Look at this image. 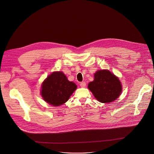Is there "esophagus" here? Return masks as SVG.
Wrapping results in <instances>:
<instances>
[{"label": "esophagus", "instance_id": "esophagus-1", "mask_svg": "<svg viewBox=\"0 0 154 154\" xmlns=\"http://www.w3.org/2000/svg\"><path fill=\"white\" fill-rule=\"evenodd\" d=\"M80 86H81L82 88H85V86H86V83H85V82H81V83H80Z\"/></svg>", "mask_w": 154, "mask_h": 154}]
</instances>
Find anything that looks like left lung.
Masks as SVG:
<instances>
[{
    "label": "left lung",
    "instance_id": "obj_1",
    "mask_svg": "<svg viewBox=\"0 0 154 154\" xmlns=\"http://www.w3.org/2000/svg\"><path fill=\"white\" fill-rule=\"evenodd\" d=\"M94 76L88 87L98 101L109 103L118 98L122 89L118 77L108 70L97 71Z\"/></svg>",
    "mask_w": 154,
    "mask_h": 154
}]
</instances>
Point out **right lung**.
<instances>
[{"instance_id": "add662e5", "label": "right lung", "mask_w": 154, "mask_h": 154, "mask_svg": "<svg viewBox=\"0 0 154 154\" xmlns=\"http://www.w3.org/2000/svg\"><path fill=\"white\" fill-rule=\"evenodd\" d=\"M77 89V85L69 82L63 72H52L42 83L41 94L46 102L60 106L66 102Z\"/></svg>"}]
</instances>
